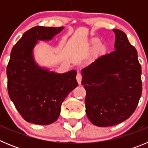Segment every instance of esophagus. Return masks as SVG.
Returning <instances> with one entry per match:
<instances>
[{
  "label": "esophagus",
  "mask_w": 148,
  "mask_h": 148,
  "mask_svg": "<svg viewBox=\"0 0 148 148\" xmlns=\"http://www.w3.org/2000/svg\"><path fill=\"white\" fill-rule=\"evenodd\" d=\"M76 79H77V82L79 84H82V74L81 73L78 72V74H77V76H76Z\"/></svg>",
  "instance_id": "1"
}]
</instances>
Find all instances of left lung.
I'll return each instance as SVG.
<instances>
[{"label":"left lung","mask_w":148,"mask_h":148,"mask_svg":"<svg viewBox=\"0 0 148 148\" xmlns=\"http://www.w3.org/2000/svg\"><path fill=\"white\" fill-rule=\"evenodd\" d=\"M115 50L84 68L86 113L99 127L118 125L130 118L142 92V67L137 51L125 32L115 29Z\"/></svg>","instance_id":"left-lung-1"}]
</instances>
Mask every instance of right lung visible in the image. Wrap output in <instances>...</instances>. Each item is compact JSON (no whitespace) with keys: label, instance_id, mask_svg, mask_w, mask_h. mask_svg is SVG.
<instances>
[{"label":"right lung","instance_id":"add662e5","mask_svg":"<svg viewBox=\"0 0 148 148\" xmlns=\"http://www.w3.org/2000/svg\"><path fill=\"white\" fill-rule=\"evenodd\" d=\"M63 29L32 27L12 49L6 68L8 93L18 113L28 122L47 125L56 121L65 98L78 86L76 70L64 74L49 72L39 67L32 57L38 40H51Z\"/></svg>","mask_w":148,"mask_h":148}]
</instances>
